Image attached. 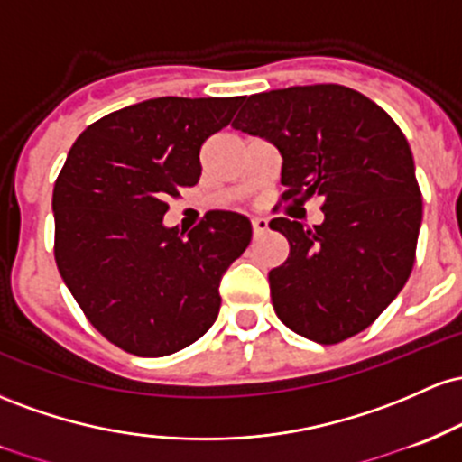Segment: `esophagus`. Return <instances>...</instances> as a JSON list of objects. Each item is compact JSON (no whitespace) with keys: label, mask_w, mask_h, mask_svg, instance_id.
<instances>
[{"label":"esophagus","mask_w":462,"mask_h":462,"mask_svg":"<svg viewBox=\"0 0 462 462\" xmlns=\"http://www.w3.org/2000/svg\"><path fill=\"white\" fill-rule=\"evenodd\" d=\"M251 229H253V236H262V233L268 231V220L266 217H253L251 220Z\"/></svg>","instance_id":"34e87169"}]
</instances>
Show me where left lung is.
Returning a JSON list of instances; mask_svg holds the SVG:
<instances>
[{
  "label": "left lung",
  "instance_id": "obj_1",
  "mask_svg": "<svg viewBox=\"0 0 462 462\" xmlns=\"http://www.w3.org/2000/svg\"><path fill=\"white\" fill-rule=\"evenodd\" d=\"M282 152V200L320 199L323 225L274 217L288 259L268 273L294 334L336 345L360 334L411 277L423 203L406 137L382 106L343 85L255 93L231 124Z\"/></svg>",
  "mask_w": 462,
  "mask_h": 462
}]
</instances>
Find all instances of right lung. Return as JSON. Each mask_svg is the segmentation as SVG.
Here are the masks:
<instances>
[{
    "label": "right lung",
    "instance_id": "add662e5",
    "mask_svg": "<svg viewBox=\"0 0 462 462\" xmlns=\"http://www.w3.org/2000/svg\"><path fill=\"white\" fill-rule=\"evenodd\" d=\"M237 105L168 96L119 108L80 133L56 179V266L87 320L128 354L196 343L220 310L222 274L251 242V222L233 211H209L188 236L163 225Z\"/></svg>",
    "mask_w": 462,
    "mask_h": 462
}]
</instances>
